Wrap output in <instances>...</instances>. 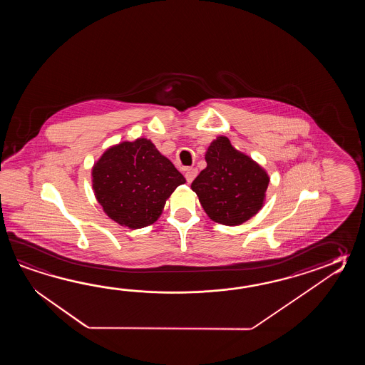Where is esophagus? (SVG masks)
<instances>
[{"instance_id":"1","label":"esophagus","mask_w":365,"mask_h":365,"mask_svg":"<svg viewBox=\"0 0 365 365\" xmlns=\"http://www.w3.org/2000/svg\"><path fill=\"white\" fill-rule=\"evenodd\" d=\"M197 173H198V171H197V168H186L185 171V179L189 184L193 181L194 179H195V176H197Z\"/></svg>"}]
</instances>
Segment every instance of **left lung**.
I'll list each match as a JSON object with an SVG mask.
<instances>
[{
  "label": "left lung",
  "mask_w": 365,
  "mask_h": 365,
  "mask_svg": "<svg viewBox=\"0 0 365 365\" xmlns=\"http://www.w3.org/2000/svg\"><path fill=\"white\" fill-rule=\"evenodd\" d=\"M207 167L192 182L211 220L237 225L262 207L269 176L261 165L237 151L227 137H217L206 151Z\"/></svg>",
  "instance_id": "left-lung-1"
}]
</instances>
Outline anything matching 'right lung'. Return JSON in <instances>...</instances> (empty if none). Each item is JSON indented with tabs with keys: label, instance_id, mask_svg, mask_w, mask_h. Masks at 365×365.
<instances>
[{
	"label": "right lung",
	"instance_id": "add662e5",
	"mask_svg": "<svg viewBox=\"0 0 365 365\" xmlns=\"http://www.w3.org/2000/svg\"><path fill=\"white\" fill-rule=\"evenodd\" d=\"M184 176L146 138L108 148L93 164V187L104 212L132 230L155 223Z\"/></svg>",
	"mask_w": 365,
	"mask_h": 365
}]
</instances>
